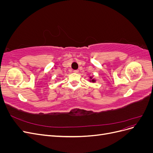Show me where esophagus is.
Instances as JSON below:
<instances>
[{
	"label": "esophagus",
	"mask_w": 153,
	"mask_h": 153,
	"mask_svg": "<svg viewBox=\"0 0 153 153\" xmlns=\"http://www.w3.org/2000/svg\"><path fill=\"white\" fill-rule=\"evenodd\" d=\"M78 71H78V69H75V70H74V71H73V72H74V73H78Z\"/></svg>",
	"instance_id": "34e87169"
}]
</instances>
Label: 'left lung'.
<instances>
[{"instance_id":"8db88e82","label":"left lung","mask_w":153,"mask_h":153,"mask_svg":"<svg viewBox=\"0 0 153 153\" xmlns=\"http://www.w3.org/2000/svg\"><path fill=\"white\" fill-rule=\"evenodd\" d=\"M92 82H94V80H92Z\"/></svg>"}]
</instances>
